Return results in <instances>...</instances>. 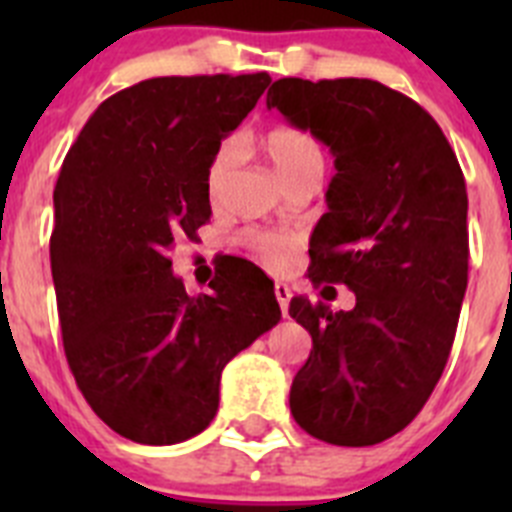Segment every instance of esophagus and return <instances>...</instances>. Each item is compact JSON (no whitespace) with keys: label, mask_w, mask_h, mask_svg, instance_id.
<instances>
[{"label":"esophagus","mask_w":512,"mask_h":512,"mask_svg":"<svg viewBox=\"0 0 512 512\" xmlns=\"http://www.w3.org/2000/svg\"><path fill=\"white\" fill-rule=\"evenodd\" d=\"M274 295H277L279 307H282V315H287V312H289V297H292V292H289L287 284H277V287H274Z\"/></svg>","instance_id":"esophagus-1"}]
</instances>
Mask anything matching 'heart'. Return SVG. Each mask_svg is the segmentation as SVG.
<instances>
[{"mask_svg":"<svg viewBox=\"0 0 512 512\" xmlns=\"http://www.w3.org/2000/svg\"><path fill=\"white\" fill-rule=\"evenodd\" d=\"M256 148L261 156L271 164V169L277 171L284 179V184L295 187V184L307 182V179H320L323 174V148H320L318 138L310 130L292 125V122H274L266 130L256 135ZM235 166V146L230 140L220 143L212 153L210 164H207V194L212 200L220 197L225 182H228L230 171ZM248 251L274 271H284L295 264L300 256V238L292 233H279V230H253L246 238Z\"/></svg>","mask_w":512,"mask_h":512,"instance_id":"b5f03b06","label":"heart"}]
</instances>
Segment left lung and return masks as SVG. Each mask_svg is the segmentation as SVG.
I'll list each match as a JSON object with an SVG mask.
<instances>
[{
    "label": "left lung",
    "instance_id": "8db88e82",
    "mask_svg": "<svg viewBox=\"0 0 512 512\" xmlns=\"http://www.w3.org/2000/svg\"><path fill=\"white\" fill-rule=\"evenodd\" d=\"M266 107L336 156L307 277L354 289V310L292 297L312 336L289 408L310 436L374 446L400 433L449 361L469 274L467 184L415 99L372 79H279Z\"/></svg>",
    "mask_w": 512,
    "mask_h": 512
}]
</instances>
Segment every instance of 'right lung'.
<instances>
[{
	"label": "right lung",
	"mask_w": 512,
	"mask_h": 512,
	"mask_svg": "<svg viewBox=\"0 0 512 512\" xmlns=\"http://www.w3.org/2000/svg\"><path fill=\"white\" fill-rule=\"evenodd\" d=\"M269 74L158 76L104 99L63 158L51 271L63 351L84 400L148 446L210 425L225 364L279 323L274 284L238 261L187 295L176 241L210 220L207 164Z\"/></svg>",
	"instance_id": "right-lung-1"
}]
</instances>
